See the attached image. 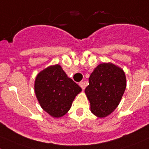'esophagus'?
I'll list each match as a JSON object with an SVG mask.
<instances>
[{
  "instance_id": "obj_1",
  "label": "esophagus",
  "mask_w": 149,
  "mask_h": 149,
  "mask_svg": "<svg viewBox=\"0 0 149 149\" xmlns=\"http://www.w3.org/2000/svg\"><path fill=\"white\" fill-rule=\"evenodd\" d=\"M79 86H80L83 90H84V89L85 88V86H86L85 82H84V81H81V82H79Z\"/></svg>"
}]
</instances>
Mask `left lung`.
Segmentation results:
<instances>
[{
  "label": "left lung",
  "mask_w": 149,
  "mask_h": 149,
  "mask_svg": "<svg viewBox=\"0 0 149 149\" xmlns=\"http://www.w3.org/2000/svg\"><path fill=\"white\" fill-rule=\"evenodd\" d=\"M126 87V76L121 68L110 62L98 65L90 74L84 90L91 112L98 118L110 115L118 106Z\"/></svg>",
  "instance_id": "8db88e82"
}]
</instances>
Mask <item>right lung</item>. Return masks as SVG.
Instances as JSON below:
<instances>
[{
  "instance_id": "1",
  "label": "right lung",
  "mask_w": 149,
  "mask_h": 149,
  "mask_svg": "<svg viewBox=\"0 0 149 149\" xmlns=\"http://www.w3.org/2000/svg\"><path fill=\"white\" fill-rule=\"evenodd\" d=\"M34 91L43 110L53 118H60L69 111L81 88L68 77L60 65H55L37 74Z\"/></svg>"
}]
</instances>
